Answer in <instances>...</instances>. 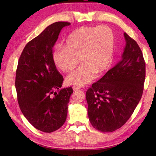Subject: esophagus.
<instances>
[{
  "instance_id": "esophagus-1",
  "label": "esophagus",
  "mask_w": 156,
  "mask_h": 156,
  "mask_svg": "<svg viewBox=\"0 0 156 156\" xmlns=\"http://www.w3.org/2000/svg\"><path fill=\"white\" fill-rule=\"evenodd\" d=\"M72 89H73V90H74V91H76V90H80V87H76V86H74V87H72Z\"/></svg>"
}]
</instances>
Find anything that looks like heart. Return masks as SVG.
I'll return each instance as SVG.
<instances>
[{
	"label": "heart",
	"mask_w": 156,
	"mask_h": 156,
	"mask_svg": "<svg viewBox=\"0 0 156 156\" xmlns=\"http://www.w3.org/2000/svg\"><path fill=\"white\" fill-rule=\"evenodd\" d=\"M115 35L105 25L81 27L73 31L66 39L64 47L59 46L53 53V61L63 72L74 69L80 58L83 63L66 77L69 85L83 87L91 82L96 74L105 72L114 55Z\"/></svg>",
	"instance_id": "obj_1"
}]
</instances>
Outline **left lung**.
Segmentation results:
<instances>
[{"instance_id": "8db88e82", "label": "left lung", "mask_w": 156, "mask_h": 156, "mask_svg": "<svg viewBox=\"0 0 156 156\" xmlns=\"http://www.w3.org/2000/svg\"><path fill=\"white\" fill-rule=\"evenodd\" d=\"M126 45L121 59L86 93L91 125L101 132H112L131 117L144 90L145 64L140 48L124 33Z\"/></svg>"}]
</instances>
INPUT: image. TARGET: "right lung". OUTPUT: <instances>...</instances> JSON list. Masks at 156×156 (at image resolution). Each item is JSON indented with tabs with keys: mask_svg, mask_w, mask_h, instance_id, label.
<instances>
[{
	"mask_svg": "<svg viewBox=\"0 0 156 156\" xmlns=\"http://www.w3.org/2000/svg\"><path fill=\"white\" fill-rule=\"evenodd\" d=\"M68 22H55L25 45L16 72L20 109L35 128L51 133L66 120L72 87L59 89L64 78L53 61V48ZM57 92H56V91Z\"/></svg>",
	"mask_w": 156,
	"mask_h": 156,
	"instance_id": "1",
	"label": "right lung"
}]
</instances>
